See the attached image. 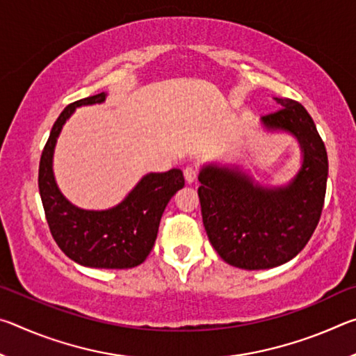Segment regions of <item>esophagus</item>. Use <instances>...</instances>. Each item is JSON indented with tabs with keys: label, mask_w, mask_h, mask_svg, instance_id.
Wrapping results in <instances>:
<instances>
[{
	"label": "esophagus",
	"mask_w": 356,
	"mask_h": 356,
	"mask_svg": "<svg viewBox=\"0 0 356 356\" xmlns=\"http://www.w3.org/2000/svg\"><path fill=\"white\" fill-rule=\"evenodd\" d=\"M184 176L186 182L193 184L197 179V176H200V170H197L196 166H186L184 170Z\"/></svg>",
	"instance_id": "esophagus-1"
}]
</instances>
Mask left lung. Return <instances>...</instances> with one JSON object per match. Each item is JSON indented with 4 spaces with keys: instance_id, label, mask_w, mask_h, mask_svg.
<instances>
[{
    "instance_id": "left-lung-1",
    "label": "left lung",
    "mask_w": 356,
    "mask_h": 356,
    "mask_svg": "<svg viewBox=\"0 0 356 356\" xmlns=\"http://www.w3.org/2000/svg\"><path fill=\"white\" fill-rule=\"evenodd\" d=\"M281 108L262 118L287 130L303 149V166L284 188H264L245 174L206 166L197 188L202 222L222 261L243 270L278 267L309 242L321 220L328 177L327 149L305 106L276 99Z\"/></svg>"
}]
</instances>
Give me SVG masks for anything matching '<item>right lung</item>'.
Returning <instances> with one entry per match:
<instances>
[{
  "label": "right lung",
  "mask_w": 356,
  "mask_h": 356,
  "mask_svg": "<svg viewBox=\"0 0 356 356\" xmlns=\"http://www.w3.org/2000/svg\"><path fill=\"white\" fill-rule=\"evenodd\" d=\"M105 92L67 105L53 124L39 163V191L45 218L65 256L84 267L131 268L143 264L154 248L160 220L171 197L185 185L180 170L147 174L134 191L110 210H83L65 200L53 177L51 160L56 138L76 106L100 104Z\"/></svg>",
  "instance_id": "add662e5"
}]
</instances>
